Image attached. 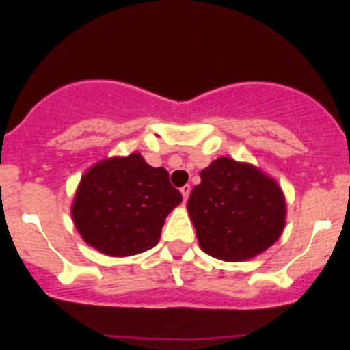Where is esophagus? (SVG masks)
<instances>
[{"label": "esophagus", "instance_id": "34e87169", "mask_svg": "<svg viewBox=\"0 0 350 350\" xmlns=\"http://www.w3.org/2000/svg\"><path fill=\"white\" fill-rule=\"evenodd\" d=\"M189 193H191V186H189V185H185V186H183V188H181V195H183V198H185V201L188 200Z\"/></svg>", "mask_w": 350, "mask_h": 350}]
</instances>
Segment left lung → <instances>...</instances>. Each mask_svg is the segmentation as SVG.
<instances>
[{
	"instance_id": "obj_1",
	"label": "left lung",
	"mask_w": 350,
	"mask_h": 350,
	"mask_svg": "<svg viewBox=\"0 0 350 350\" xmlns=\"http://www.w3.org/2000/svg\"><path fill=\"white\" fill-rule=\"evenodd\" d=\"M188 211L201 249L239 262L264 252L284 228L283 191L249 164L218 157L200 174Z\"/></svg>"
}]
</instances>
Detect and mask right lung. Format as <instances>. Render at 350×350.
Here are the masks:
<instances>
[{"instance_id":"1","label":"right lung","mask_w":350,"mask_h":350,"mask_svg":"<svg viewBox=\"0 0 350 350\" xmlns=\"http://www.w3.org/2000/svg\"><path fill=\"white\" fill-rule=\"evenodd\" d=\"M183 201L164 167L140 154L113 157L84 174L72 204L83 239L107 256H133L157 245L165 217Z\"/></svg>"}]
</instances>
